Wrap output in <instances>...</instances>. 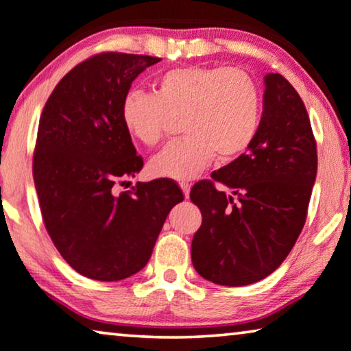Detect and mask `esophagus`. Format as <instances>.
<instances>
[{"label":"esophagus","mask_w":351,"mask_h":351,"mask_svg":"<svg viewBox=\"0 0 351 351\" xmlns=\"http://www.w3.org/2000/svg\"><path fill=\"white\" fill-rule=\"evenodd\" d=\"M180 186H181L182 192H184V197L187 199V197H189V192H191V184L189 182H180Z\"/></svg>","instance_id":"34e87169"}]
</instances>
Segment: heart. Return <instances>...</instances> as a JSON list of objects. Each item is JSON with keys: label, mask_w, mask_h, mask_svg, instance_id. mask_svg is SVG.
Listing matches in <instances>:
<instances>
[{"label": "heart", "mask_w": 351, "mask_h": 351, "mask_svg": "<svg viewBox=\"0 0 351 351\" xmlns=\"http://www.w3.org/2000/svg\"><path fill=\"white\" fill-rule=\"evenodd\" d=\"M180 138L152 157V176L186 181L211 164L237 159L259 133L263 95L248 73L226 66H187L167 71L156 81V93L132 88L121 117L143 145L160 141L171 117H181Z\"/></svg>", "instance_id": "b5f03b06"}]
</instances>
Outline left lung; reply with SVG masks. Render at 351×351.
<instances>
[{
	"label": "left lung",
	"instance_id": "obj_1",
	"mask_svg": "<svg viewBox=\"0 0 351 351\" xmlns=\"http://www.w3.org/2000/svg\"><path fill=\"white\" fill-rule=\"evenodd\" d=\"M317 169V141L302 98L288 79L270 73L253 145L191 189L202 211L191 246L199 275L216 285L245 286L278 269L307 219ZM216 184L232 194L226 196Z\"/></svg>",
	"mask_w": 351,
	"mask_h": 351
}]
</instances>
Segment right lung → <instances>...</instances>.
<instances>
[{"instance_id":"1","label":"right lung","mask_w":351,"mask_h":351,"mask_svg":"<svg viewBox=\"0 0 351 351\" xmlns=\"http://www.w3.org/2000/svg\"><path fill=\"white\" fill-rule=\"evenodd\" d=\"M157 62L122 52L88 57L62 77L39 117L33 180L44 226L62 258L87 278L140 272L170 210L184 199L167 178L116 192L143 169L122 122V100Z\"/></svg>"}]
</instances>
